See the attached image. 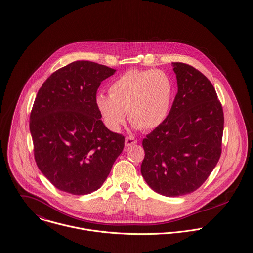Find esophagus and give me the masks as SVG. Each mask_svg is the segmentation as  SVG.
<instances>
[{
  "mask_svg": "<svg viewBox=\"0 0 253 253\" xmlns=\"http://www.w3.org/2000/svg\"><path fill=\"white\" fill-rule=\"evenodd\" d=\"M137 143V140L134 138V137H127L126 140H125V146L126 147H129V146H132L134 144Z\"/></svg>",
  "mask_w": 253,
  "mask_h": 253,
  "instance_id": "34e87169",
  "label": "esophagus"
}]
</instances>
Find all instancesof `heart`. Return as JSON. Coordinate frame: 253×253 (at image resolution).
Masks as SVG:
<instances>
[{
  "mask_svg": "<svg viewBox=\"0 0 253 253\" xmlns=\"http://www.w3.org/2000/svg\"><path fill=\"white\" fill-rule=\"evenodd\" d=\"M174 82L160 69H129L109 84V95L98 93L95 107L104 125L118 132L126 120L150 131L161 126L170 113Z\"/></svg>",
  "mask_w": 253,
  "mask_h": 253,
  "instance_id": "obj_1",
  "label": "heart"
}]
</instances>
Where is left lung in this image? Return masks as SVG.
Instances as JSON below:
<instances>
[{
	"label": "left lung",
	"instance_id": "8db88e82",
	"mask_svg": "<svg viewBox=\"0 0 253 253\" xmlns=\"http://www.w3.org/2000/svg\"><path fill=\"white\" fill-rule=\"evenodd\" d=\"M178 93L165 122L143 140L141 174L166 197L198 190L221 154L223 111L211 81L195 67L173 62Z\"/></svg>",
	"mask_w": 253,
	"mask_h": 253
}]
</instances>
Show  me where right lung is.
Returning a JSON list of instances; mask_svg holds the SVG:
<instances>
[{
  "label": "right lung",
  "instance_id": "add662e5",
  "mask_svg": "<svg viewBox=\"0 0 253 253\" xmlns=\"http://www.w3.org/2000/svg\"><path fill=\"white\" fill-rule=\"evenodd\" d=\"M115 69L78 60L53 72L36 97L30 131L37 165L58 190L76 196L97 191L122 153L125 138L103 124L94 99Z\"/></svg>",
  "mask_w": 253,
  "mask_h": 253
}]
</instances>
